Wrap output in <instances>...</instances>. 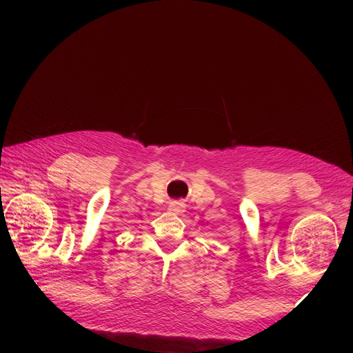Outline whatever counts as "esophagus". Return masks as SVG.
I'll use <instances>...</instances> for the list:
<instances>
[{
    "label": "esophagus",
    "instance_id": "34e87169",
    "mask_svg": "<svg viewBox=\"0 0 353 353\" xmlns=\"http://www.w3.org/2000/svg\"><path fill=\"white\" fill-rule=\"evenodd\" d=\"M170 210L174 212V213H183L185 212V204H183V202H179V201H172V202H170Z\"/></svg>",
    "mask_w": 353,
    "mask_h": 353
}]
</instances>
